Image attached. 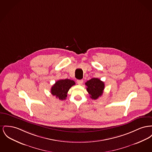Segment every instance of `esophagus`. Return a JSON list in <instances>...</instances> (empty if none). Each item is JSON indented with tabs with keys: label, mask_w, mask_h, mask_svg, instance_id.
I'll use <instances>...</instances> for the list:
<instances>
[{
	"label": "esophagus",
	"mask_w": 152,
	"mask_h": 152,
	"mask_svg": "<svg viewBox=\"0 0 152 152\" xmlns=\"http://www.w3.org/2000/svg\"><path fill=\"white\" fill-rule=\"evenodd\" d=\"M77 83L79 85H81L83 83V80H77Z\"/></svg>",
	"instance_id": "34e87169"
}]
</instances>
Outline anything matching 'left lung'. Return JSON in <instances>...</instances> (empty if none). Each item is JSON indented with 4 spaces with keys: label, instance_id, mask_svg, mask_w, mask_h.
Masks as SVG:
<instances>
[{
    "label": "left lung",
    "instance_id": "left-lung-1",
    "mask_svg": "<svg viewBox=\"0 0 152 152\" xmlns=\"http://www.w3.org/2000/svg\"><path fill=\"white\" fill-rule=\"evenodd\" d=\"M87 90L92 99H97L101 96L104 89V82L98 78H92L86 83Z\"/></svg>",
    "mask_w": 152,
    "mask_h": 152
}]
</instances>
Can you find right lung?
Returning <instances> with one entry per match:
<instances>
[{
    "instance_id": "1",
    "label": "right lung",
    "mask_w": 152,
    "mask_h": 152,
    "mask_svg": "<svg viewBox=\"0 0 152 152\" xmlns=\"http://www.w3.org/2000/svg\"><path fill=\"white\" fill-rule=\"evenodd\" d=\"M75 84L74 81L68 79L57 81L51 88V94L56 98L65 100L66 98L69 89Z\"/></svg>"
}]
</instances>
